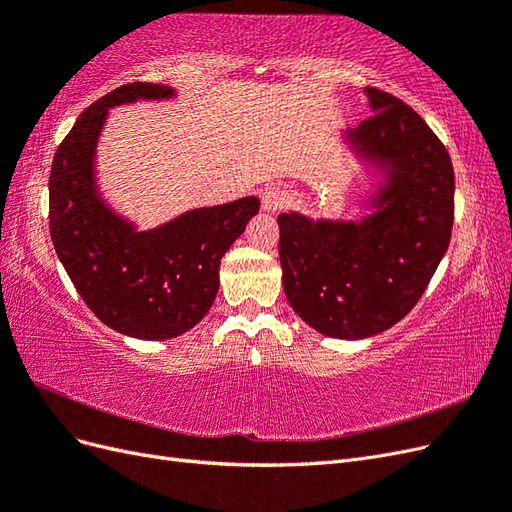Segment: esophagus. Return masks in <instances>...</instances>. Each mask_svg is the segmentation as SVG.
<instances>
[{
	"instance_id": "1",
	"label": "esophagus",
	"mask_w": 512,
	"mask_h": 512,
	"mask_svg": "<svg viewBox=\"0 0 512 512\" xmlns=\"http://www.w3.org/2000/svg\"><path fill=\"white\" fill-rule=\"evenodd\" d=\"M260 203H262V209L275 213L286 207L288 192L282 188V185H267V188L260 192Z\"/></svg>"
}]
</instances>
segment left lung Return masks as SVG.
Segmentation results:
<instances>
[{
  "label": "left lung",
  "mask_w": 512,
  "mask_h": 512,
  "mask_svg": "<svg viewBox=\"0 0 512 512\" xmlns=\"http://www.w3.org/2000/svg\"><path fill=\"white\" fill-rule=\"evenodd\" d=\"M374 115L348 132L365 158L391 166V183L363 222H312L282 213V284L309 327L339 339L391 329L423 297L451 243L455 170L412 106L367 87Z\"/></svg>",
  "instance_id": "1"
}]
</instances>
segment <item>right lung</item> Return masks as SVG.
<instances>
[{
	"label": "right lung",
	"instance_id": "right-lung-1",
	"mask_svg": "<svg viewBox=\"0 0 512 512\" xmlns=\"http://www.w3.org/2000/svg\"><path fill=\"white\" fill-rule=\"evenodd\" d=\"M168 96L166 85L138 81L96 100L59 143L49 179L51 239L76 292L106 327L151 342L205 318L220 288L222 256L260 207L256 196H245L136 232L102 203L94 153L108 108Z\"/></svg>",
	"mask_w": 512,
	"mask_h": 512
}]
</instances>
